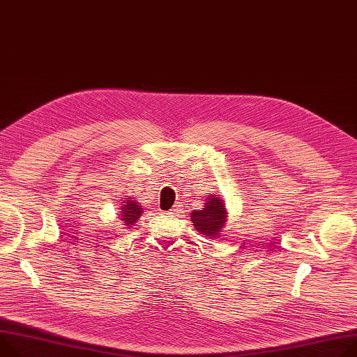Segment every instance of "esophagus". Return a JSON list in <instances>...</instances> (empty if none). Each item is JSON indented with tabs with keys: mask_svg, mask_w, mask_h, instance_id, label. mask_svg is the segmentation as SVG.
<instances>
[{
	"mask_svg": "<svg viewBox=\"0 0 357 357\" xmlns=\"http://www.w3.org/2000/svg\"><path fill=\"white\" fill-rule=\"evenodd\" d=\"M178 212H179V209H178V208H176V206H175V208H172V209H169V211H168V212H167V213H168V215H176V213H178Z\"/></svg>",
	"mask_w": 357,
	"mask_h": 357,
	"instance_id": "1",
	"label": "esophagus"
}]
</instances>
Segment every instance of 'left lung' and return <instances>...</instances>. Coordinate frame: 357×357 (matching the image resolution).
Wrapping results in <instances>:
<instances>
[{
  "instance_id": "left-lung-1",
  "label": "left lung",
  "mask_w": 357,
  "mask_h": 357,
  "mask_svg": "<svg viewBox=\"0 0 357 357\" xmlns=\"http://www.w3.org/2000/svg\"><path fill=\"white\" fill-rule=\"evenodd\" d=\"M226 218H228V213H226L225 201L219 199L218 195H208L206 204L201 211L190 212V220L195 229L199 231L201 235H206L209 238L219 236Z\"/></svg>"
}]
</instances>
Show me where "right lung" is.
<instances>
[{
    "mask_svg": "<svg viewBox=\"0 0 357 357\" xmlns=\"http://www.w3.org/2000/svg\"><path fill=\"white\" fill-rule=\"evenodd\" d=\"M123 199H125V202H122L123 205L121 208V220L123 222L122 225H125L129 228V226H134L139 220L142 208L137 201H132L129 198H123Z\"/></svg>",
    "mask_w": 357,
    "mask_h": 357,
    "instance_id": "add662e5",
    "label": "right lung"
}]
</instances>
